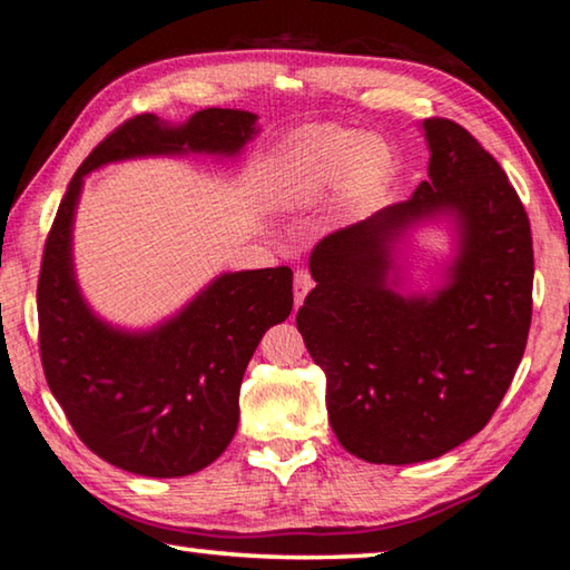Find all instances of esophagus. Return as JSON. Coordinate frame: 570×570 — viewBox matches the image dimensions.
Here are the masks:
<instances>
[{"label":"esophagus","instance_id":"esophagus-1","mask_svg":"<svg viewBox=\"0 0 570 570\" xmlns=\"http://www.w3.org/2000/svg\"><path fill=\"white\" fill-rule=\"evenodd\" d=\"M311 287H313L311 273H307V269H297L295 277H293V291H295V305L297 307L303 305L305 295H307V291H311Z\"/></svg>","mask_w":570,"mask_h":570}]
</instances>
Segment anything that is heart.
I'll return each mask as SVG.
<instances>
[{
    "instance_id": "obj_1",
    "label": "heart",
    "mask_w": 570,
    "mask_h": 570,
    "mask_svg": "<svg viewBox=\"0 0 570 570\" xmlns=\"http://www.w3.org/2000/svg\"><path fill=\"white\" fill-rule=\"evenodd\" d=\"M396 156L376 134L318 126L293 138L277 154L267 191L277 204H307L341 184L348 204H368L386 189Z\"/></svg>"
}]
</instances>
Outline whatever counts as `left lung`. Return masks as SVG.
<instances>
[{"instance_id":"left-lung-1","label":"left lung","mask_w":570,"mask_h":570,"mask_svg":"<svg viewBox=\"0 0 570 570\" xmlns=\"http://www.w3.org/2000/svg\"><path fill=\"white\" fill-rule=\"evenodd\" d=\"M422 128L429 181L315 245V287L295 321L325 373L335 436L373 464L434 460L478 434L515 376L533 315V237L518 191L460 124ZM436 216L458 232L448 283L399 294L397 239Z\"/></svg>"}]
</instances>
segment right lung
Segmentation results:
<instances>
[{"instance_id": "add662e5", "label": "right lung", "mask_w": 570, "mask_h": 570, "mask_svg": "<svg viewBox=\"0 0 570 570\" xmlns=\"http://www.w3.org/2000/svg\"><path fill=\"white\" fill-rule=\"evenodd\" d=\"M257 130V116L235 108L199 110L181 126L154 114L130 118L92 148L55 214L37 283L45 379L82 444L126 472L184 478L227 450L252 353L293 311V269L224 273L156 328H114L90 311L75 279L82 179L138 156H237Z\"/></svg>"}]
</instances>
